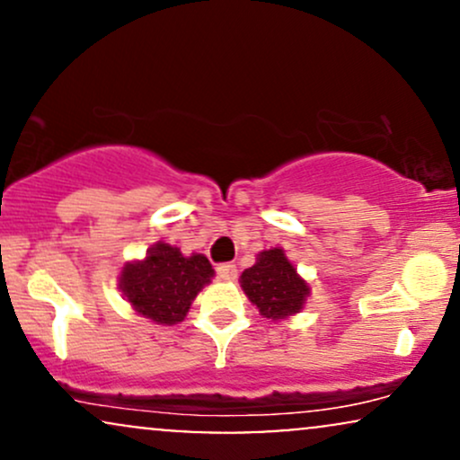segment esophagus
<instances>
[{
	"instance_id": "1",
	"label": "esophagus",
	"mask_w": 460,
	"mask_h": 460,
	"mask_svg": "<svg viewBox=\"0 0 460 460\" xmlns=\"http://www.w3.org/2000/svg\"><path fill=\"white\" fill-rule=\"evenodd\" d=\"M216 274H218L220 281H234L237 277V266L235 263H220V266L216 268Z\"/></svg>"
}]
</instances>
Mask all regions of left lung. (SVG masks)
<instances>
[{
  "instance_id": "1",
  "label": "left lung",
  "mask_w": 460,
  "mask_h": 460,
  "mask_svg": "<svg viewBox=\"0 0 460 460\" xmlns=\"http://www.w3.org/2000/svg\"><path fill=\"white\" fill-rule=\"evenodd\" d=\"M242 288L263 318L283 320L298 314L307 298V283L296 274L281 248L263 251L255 266L242 272Z\"/></svg>"
}]
</instances>
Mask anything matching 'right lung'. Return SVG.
Listing matches in <instances>:
<instances>
[{"instance_id":"obj_1","label":"right lung","mask_w":460,"mask_h":460,"mask_svg":"<svg viewBox=\"0 0 460 460\" xmlns=\"http://www.w3.org/2000/svg\"><path fill=\"white\" fill-rule=\"evenodd\" d=\"M212 277L208 257H183L179 248L160 242L146 252L145 261L123 268L120 289L140 315L157 324H177Z\"/></svg>"}]
</instances>
